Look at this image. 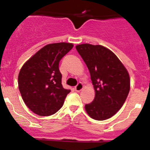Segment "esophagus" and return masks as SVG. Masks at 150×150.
Segmentation results:
<instances>
[{"mask_svg": "<svg viewBox=\"0 0 150 150\" xmlns=\"http://www.w3.org/2000/svg\"><path fill=\"white\" fill-rule=\"evenodd\" d=\"M82 88H83V85L81 82H79L76 86V87H75V91H80Z\"/></svg>", "mask_w": 150, "mask_h": 150, "instance_id": "1", "label": "esophagus"}]
</instances>
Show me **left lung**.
Here are the masks:
<instances>
[{"label":"left lung","mask_w":150,"mask_h":150,"mask_svg":"<svg viewBox=\"0 0 150 150\" xmlns=\"http://www.w3.org/2000/svg\"><path fill=\"white\" fill-rule=\"evenodd\" d=\"M76 49L88 68L95 91L94 100L86 104V112L94 120L112 117L123 106L129 92L128 71L105 47L82 44Z\"/></svg>","instance_id":"8db88e82"}]
</instances>
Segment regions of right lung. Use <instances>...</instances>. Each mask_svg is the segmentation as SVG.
<instances>
[{
  "mask_svg": "<svg viewBox=\"0 0 150 150\" xmlns=\"http://www.w3.org/2000/svg\"><path fill=\"white\" fill-rule=\"evenodd\" d=\"M73 47L65 42L47 45L22 66L19 91L27 106L36 115L50 116L57 112L71 92L62 87L59 64Z\"/></svg>",
  "mask_w": 150,
  "mask_h": 150,
  "instance_id": "obj_1",
  "label": "right lung"
}]
</instances>
